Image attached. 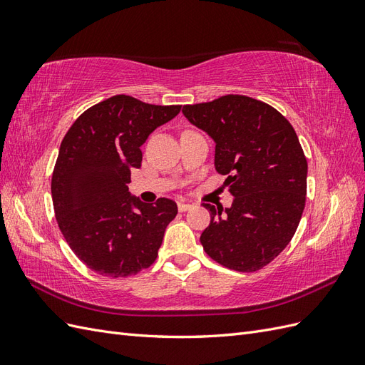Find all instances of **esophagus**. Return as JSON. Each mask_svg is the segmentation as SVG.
Instances as JSON below:
<instances>
[{
  "label": "esophagus",
  "instance_id": "esophagus-1",
  "mask_svg": "<svg viewBox=\"0 0 365 365\" xmlns=\"http://www.w3.org/2000/svg\"><path fill=\"white\" fill-rule=\"evenodd\" d=\"M192 208V204H187V202H178V210L180 212H187V210Z\"/></svg>",
  "mask_w": 365,
  "mask_h": 365
}]
</instances>
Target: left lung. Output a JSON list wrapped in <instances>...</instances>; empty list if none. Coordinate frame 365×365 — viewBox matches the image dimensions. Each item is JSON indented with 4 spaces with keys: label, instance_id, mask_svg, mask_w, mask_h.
Listing matches in <instances>:
<instances>
[{
    "label": "left lung",
    "instance_id": "8db88e82",
    "mask_svg": "<svg viewBox=\"0 0 365 365\" xmlns=\"http://www.w3.org/2000/svg\"><path fill=\"white\" fill-rule=\"evenodd\" d=\"M182 113L215 140V168L235 196L225 210L202 204L212 217L204 251L225 268L259 271L289 244L304 210L307 161L295 130L271 105L240 94Z\"/></svg>",
    "mask_w": 365,
    "mask_h": 365
}]
</instances>
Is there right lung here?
I'll return each instance as SVG.
<instances>
[{"instance_id": "add662e5", "label": "right lung", "mask_w": 365, "mask_h": 365, "mask_svg": "<svg viewBox=\"0 0 365 365\" xmlns=\"http://www.w3.org/2000/svg\"><path fill=\"white\" fill-rule=\"evenodd\" d=\"M180 111L118 94L88 108L65 134L51 176L54 215L73 252L97 274L128 277L155 262L178 207L168 197L141 202L126 184L141 168L140 146Z\"/></svg>"}]
</instances>
